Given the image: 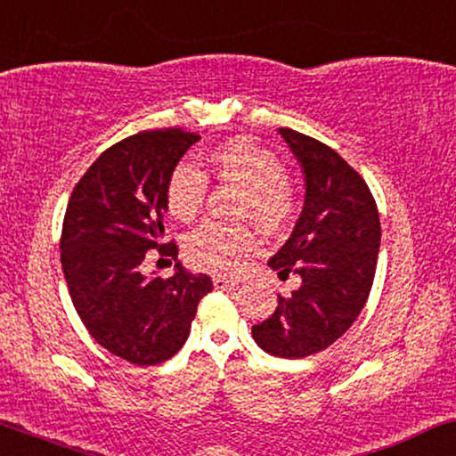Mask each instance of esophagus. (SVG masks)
I'll use <instances>...</instances> for the list:
<instances>
[{
  "mask_svg": "<svg viewBox=\"0 0 456 456\" xmlns=\"http://www.w3.org/2000/svg\"><path fill=\"white\" fill-rule=\"evenodd\" d=\"M240 282V278H234V276H214V286L216 289H234L236 284Z\"/></svg>",
  "mask_w": 456,
  "mask_h": 456,
  "instance_id": "obj_1",
  "label": "esophagus"
}]
</instances>
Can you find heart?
Instances as JSON below:
<instances>
[{
	"instance_id": "heart-1",
	"label": "heart",
	"mask_w": 456,
	"mask_h": 456,
	"mask_svg": "<svg viewBox=\"0 0 456 456\" xmlns=\"http://www.w3.org/2000/svg\"><path fill=\"white\" fill-rule=\"evenodd\" d=\"M211 172L224 183L245 189L240 217H253L267 232H278L290 222L295 211V191L282 174V161L270 149L247 136H234L209 153ZM208 199V178L197 167L180 164L174 167L166 186L167 209L183 222H192L201 214ZM257 247V234L248 226H230L208 222L184 242V255L191 265L205 272L230 273L239 270L242 259Z\"/></svg>"
}]
</instances>
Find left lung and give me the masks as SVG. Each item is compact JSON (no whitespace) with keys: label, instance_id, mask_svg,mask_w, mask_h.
<instances>
[{"label":"left lung","instance_id":"left-lung-1","mask_svg":"<svg viewBox=\"0 0 456 456\" xmlns=\"http://www.w3.org/2000/svg\"><path fill=\"white\" fill-rule=\"evenodd\" d=\"M278 134L301 166L305 203L290 239L267 261L301 286L257 326L253 340L273 357L303 359L334 345L370 297L379 251V216L365 180L334 149L292 128Z\"/></svg>","mask_w":456,"mask_h":456}]
</instances>
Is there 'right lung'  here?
<instances>
[{
  "label": "right lung",
  "mask_w": 456,
  "mask_h": 456,
  "mask_svg": "<svg viewBox=\"0 0 456 456\" xmlns=\"http://www.w3.org/2000/svg\"><path fill=\"white\" fill-rule=\"evenodd\" d=\"M201 136L184 128L145 130L95 159L74 186L61 226V270L74 309L103 348L134 365H158L189 338L197 305L214 289L183 264L170 278L142 273L145 253L166 242V186Z\"/></svg>",
  "instance_id": "obj_1"
}]
</instances>
